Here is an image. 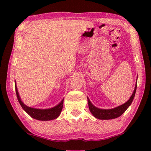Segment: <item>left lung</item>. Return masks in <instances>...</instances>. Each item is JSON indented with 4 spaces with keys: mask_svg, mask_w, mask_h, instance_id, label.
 I'll use <instances>...</instances> for the list:
<instances>
[{
    "mask_svg": "<svg viewBox=\"0 0 151 151\" xmlns=\"http://www.w3.org/2000/svg\"><path fill=\"white\" fill-rule=\"evenodd\" d=\"M137 86V82L135 84V87L134 89L133 93H132L131 96L130 97L129 100H128L126 103L124 104L119 105L116 107H114L113 109H99L98 107L93 105V103H91L90 99L87 97L88 99V104L89 107V110H90L92 114L95 117L96 119H101V120H109V119H113L118 118L119 116H121L122 114L124 113L125 111L129 108V106L131 105L132 101H133L134 97L136 93Z\"/></svg>",
    "mask_w": 151,
    "mask_h": 151,
    "instance_id": "1",
    "label": "left lung"
}]
</instances>
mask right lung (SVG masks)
I'll return each instance as SVG.
<instances>
[{
	"instance_id": "add662e5",
	"label": "right lung",
	"mask_w": 151,
	"mask_h": 151,
	"mask_svg": "<svg viewBox=\"0 0 151 151\" xmlns=\"http://www.w3.org/2000/svg\"><path fill=\"white\" fill-rule=\"evenodd\" d=\"M14 83H15V90H16L18 101H19L20 104L21 105L22 108L23 109L24 111L26 112L28 114H29L32 118L35 119L36 120H39V121H51V120H54L59 116L63 107L64 99H63L62 101H61L58 104H57V105L49 109H36V108H32V107H30V106H28L26 105V104H24L23 102L22 101L19 95V91H18L16 81H14Z\"/></svg>"
}]
</instances>
